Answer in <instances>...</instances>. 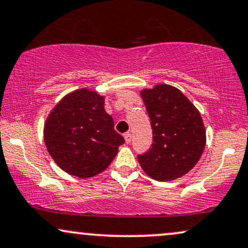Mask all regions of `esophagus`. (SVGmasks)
Listing matches in <instances>:
<instances>
[{"label":"esophagus","mask_w":248,"mask_h":248,"mask_svg":"<svg viewBox=\"0 0 248 248\" xmlns=\"http://www.w3.org/2000/svg\"><path fill=\"white\" fill-rule=\"evenodd\" d=\"M124 141H126L127 144H129V143L132 142V134L130 133L124 134Z\"/></svg>","instance_id":"obj_1"}]
</instances>
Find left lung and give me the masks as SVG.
Returning <instances> with one entry per match:
<instances>
[{
	"instance_id": "left-lung-1",
	"label": "left lung",
	"mask_w": 248,
	"mask_h": 248,
	"mask_svg": "<svg viewBox=\"0 0 248 248\" xmlns=\"http://www.w3.org/2000/svg\"><path fill=\"white\" fill-rule=\"evenodd\" d=\"M141 97L150 118L154 143L147 153L137 156L140 165L158 181L183 177L196 165L205 147V128L199 109L169 84L143 89Z\"/></svg>"
}]
</instances>
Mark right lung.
I'll list each match as a JSON object with an SVG mask.
<instances>
[{"label": "right lung", "mask_w": 248, "mask_h": 248, "mask_svg": "<svg viewBox=\"0 0 248 248\" xmlns=\"http://www.w3.org/2000/svg\"><path fill=\"white\" fill-rule=\"evenodd\" d=\"M105 97L83 88L65 94L47 116L44 140L68 174L88 179L108 168L124 139L104 108Z\"/></svg>", "instance_id": "add662e5"}]
</instances>
